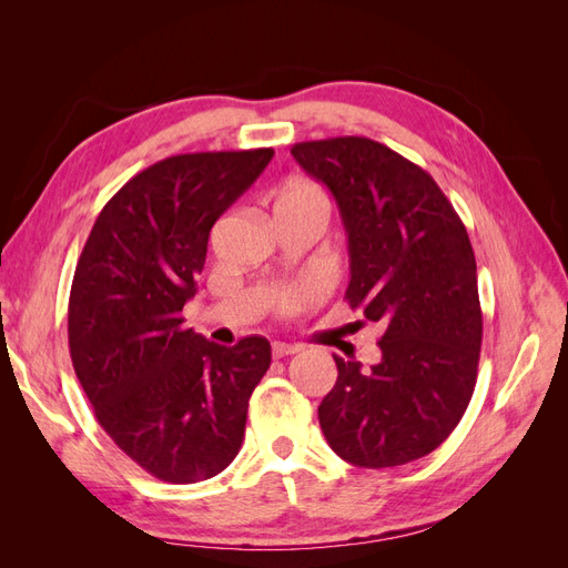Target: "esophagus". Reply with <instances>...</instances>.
I'll use <instances>...</instances> for the list:
<instances>
[{"instance_id": "34e87169", "label": "esophagus", "mask_w": 568, "mask_h": 568, "mask_svg": "<svg viewBox=\"0 0 568 568\" xmlns=\"http://www.w3.org/2000/svg\"><path fill=\"white\" fill-rule=\"evenodd\" d=\"M301 351V346L298 343H282V341H274L272 343V355L274 357H288V355H294V353H298Z\"/></svg>"}]
</instances>
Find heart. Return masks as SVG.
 I'll return each instance as SVG.
<instances>
[{
  "label": "heart",
  "instance_id": "b5f03b06",
  "mask_svg": "<svg viewBox=\"0 0 568 568\" xmlns=\"http://www.w3.org/2000/svg\"><path fill=\"white\" fill-rule=\"evenodd\" d=\"M270 203L274 209V217L277 215H307L317 220L324 227L326 217H329V199H326L324 189L311 180H291L282 186L272 189ZM317 286L303 284L298 288L282 291L277 296V311L280 313H294L301 305L315 301Z\"/></svg>",
  "mask_w": 568,
  "mask_h": 568
}]
</instances>
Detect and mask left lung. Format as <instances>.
I'll list each match as a JSON object with an SVG mask.
<instances>
[{"instance_id":"obj_1","label":"left lung","mask_w":568,"mask_h":568,"mask_svg":"<svg viewBox=\"0 0 568 568\" xmlns=\"http://www.w3.org/2000/svg\"><path fill=\"white\" fill-rule=\"evenodd\" d=\"M291 156L338 205L351 307L384 324L369 369L334 355L322 434L355 467H400L453 434L476 386L484 317L469 234L426 170L367 136L303 142Z\"/></svg>"}]
</instances>
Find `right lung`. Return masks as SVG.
I'll return each mask as SVG.
<instances>
[{"label":"right lung","instance_id":"right-lung-1","mask_svg":"<svg viewBox=\"0 0 568 568\" xmlns=\"http://www.w3.org/2000/svg\"><path fill=\"white\" fill-rule=\"evenodd\" d=\"M272 149L182 153L136 173L99 213L68 301V346L101 428L168 484L230 467L270 341L217 346L184 329L215 220Z\"/></svg>","mask_w":568,"mask_h":568}]
</instances>
